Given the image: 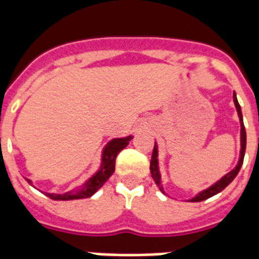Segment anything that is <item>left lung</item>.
<instances>
[{
  "instance_id": "left-lung-1",
  "label": "left lung",
  "mask_w": 259,
  "mask_h": 259,
  "mask_svg": "<svg viewBox=\"0 0 259 259\" xmlns=\"http://www.w3.org/2000/svg\"><path fill=\"white\" fill-rule=\"evenodd\" d=\"M233 102H234V107H236V111H237V115H239L240 119V158H239V162L237 165L234 166V169H232L229 174H226L223 178L218 180L217 183H213L212 186H209L208 189L205 190L200 191L198 194L190 198V202H200V201L208 200V198H211L218 193H221L222 190H225L226 187H228L233 179L237 176L239 174L240 168H241V165H243V161H244V152H245V143H247V136H245V127L244 123H243V113H241V108H240V104L237 101V97H236V93L233 94ZM150 170H151V176L154 182L157 183V186L159 187V190L162 191L163 194H165V191H163L162 187V180H161V172H159V165H158V146L157 143H155V146H154V151H152V157H151V163H150Z\"/></svg>"
}]
</instances>
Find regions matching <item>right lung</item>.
Segmentation results:
<instances>
[{
    "label": "right lung",
    "mask_w": 259,
    "mask_h": 259,
    "mask_svg": "<svg viewBox=\"0 0 259 259\" xmlns=\"http://www.w3.org/2000/svg\"><path fill=\"white\" fill-rule=\"evenodd\" d=\"M133 139V136L120 137V139H112L107 143V146L102 148L101 154V165L96 174L91 176L90 179L85 180L83 185L74 189L72 191L64 193V194H55V193H46L47 197L55 201H69V200H80V198H89L101 189L104 183L107 182L112 174L115 172V159L118 154L124 147L129 144V141ZM29 185H33L30 179H26Z\"/></svg>",
    "instance_id": "obj_1"
}]
</instances>
